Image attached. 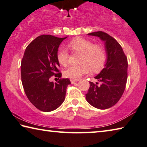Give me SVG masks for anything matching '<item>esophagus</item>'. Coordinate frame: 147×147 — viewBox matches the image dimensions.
Wrapping results in <instances>:
<instances>
[{
  "label": "esophagus",
  "mask_w": 147,
  "mask_h": 147,
  "mask_svg": "<svg viewBox=\"0 0 147 147\" xmlns=\"http://www.w3.org/2000/svg\"><path fill=\"white\" fill-rule=\"evenodd\" d=\"M77 81H78V80H75V79H71V80H70V82H71V84L75 83L76 82H77Z\"/></svg>",
  "instance_id": "34e87169"
}]
</instances>
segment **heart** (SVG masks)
Masks as SVG:
<instances>
[{"mask_svg": "<svg viewBox=\"0 0 147 147\" xmlns=\"http://www.w3.org/2000/svg\"><path fill=\"white\" fill-rule=\"evenodd\" d=\"M73 52L81 53L79 66H71L64 71L67 78L78 79L81 76L93 71H99L103 68L107 60L106 51L100 45H94L91 40L83 38H76L68 44ZM69 53L66 48H62L57 53V60L62 66H66L69 61Z\"/></svg>", "mask_w": 147, "mask_h": 147, "instance_id": "obj_1", "label": "heart"}]
</instances>
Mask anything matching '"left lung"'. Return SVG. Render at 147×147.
Listing matches in <instances>:
<instances>
[{"label":"left lung","instance_id":"obj_1","mask_svg":"<svg viewBox=\"0 0 147 147\" xmlns=\"http://www.w3.org/2000/svg\"><path fill=\"white\" fill-rule=\"evenodd\" d=\"M105 42L107 55L104 68L95 77L97 82H90L86 94L89 104L96 109L105 110L119 101L125 91L127 81L128 61L119 42L103 32L90 33Z\"/></svg>","mask_w":147,"mask_h":147}]
</instances>
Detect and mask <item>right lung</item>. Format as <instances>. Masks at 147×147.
I'll return each instance as SVG.
<instances>
[{
    "label": "right lung",
    "mask_w": 147,
    "mask_h": 147,
    "mask_svg": "<svg viewBox=\"0 0 147 147\" xmlns=\"http://www.w3.org/2000/svg\"><path fill=\"white\" fill-rule=\"evenodd\" d=\"M50 35L38 36L29 44L21 61V80L28 99L37 109L51 112L57 109L65 99L69 79L50 81L51 76L61 78L57 60L59 46L66 38Z\"/></svg>",
    "instance_id": "obj_1"
}]
</instances>
